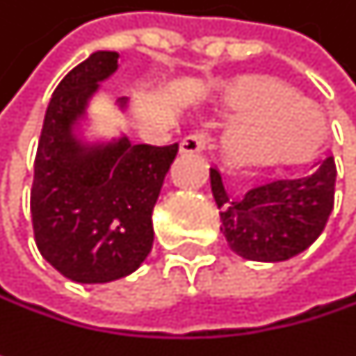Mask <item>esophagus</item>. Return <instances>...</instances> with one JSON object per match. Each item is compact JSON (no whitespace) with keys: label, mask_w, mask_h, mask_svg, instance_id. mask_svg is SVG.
Returning a JSON list of instances; mask_svg holds the SVG:
<instances>
[{"label":"esophagus","mask_w":356,"mask_h":356,"mask_svg":"<svg viewBox=\"0 0 356 356\" xmlns=\"http://www.w3.org/2000/svg\"><path fill=\"white\" fill-rule=\"evenodd\" d=\"M210 142V134L206 129H200V131H193L189 136H185L179 144V150L183 154H195V152H202Z\"/></svg>","instance_id":"1"}]
</instances>
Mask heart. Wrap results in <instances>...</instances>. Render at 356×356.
<instances>
[{
  "label": "heart",
  "mask_w": 356,
  "mask_h": 356,
  "mask_svg": "<svg viewBox=\"0 0 356 356\" xmlns=\"http://www.w3.org/2000/svg\"><path fill=\"white\" fill-rule=\"evenodd\" d=\"M227 103L243 115L227 136V150L245 165L303 163L325 136L320 107L270 78L239 80Z\"/></svg>",
  "instance_id": "heart-1"
}]
</instances>
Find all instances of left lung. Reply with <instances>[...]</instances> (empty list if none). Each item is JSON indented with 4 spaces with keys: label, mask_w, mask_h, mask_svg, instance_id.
<instances>
[{
    "label": "left lung",
    "mask_w": 356,
    "mask_h": 356,
    "mask_svg": "<svg viewBox=\"0 0 356 356\" xmlns=\"http://www.w3.org/2000/svg\"><path fill=\"white\" fill-rule=\"evenodd\" d=\"M210 181L229 248L253 261H284L325 229L334 208L336 163L327 156L312 175L255 185L239 200H229L216 169H210Z\"/></svg>",
    "instance_id": "obj_1"
}]
</instances>
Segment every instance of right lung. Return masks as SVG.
<instances>
[{
	"instance_id": "add662e5",
	"label": "right lung",
	"mask_w": 356,
	"mask_h": 356,
	"mask_svg": "<svg viewBox=\"0 0 356 356\" xmlns=\"http://www.w3.org/2000/svg\"><path fill=\"white\" fill-rule=\"evenodd\" d=\"M115 51L92 53L55 88L35 156L31 214L36 248L65 278L111 282L140 268L154 231L152 210L179 144L121 140L95 152L70 136L97 84L117 70Z\"/></svg>"
}]
</instances>
